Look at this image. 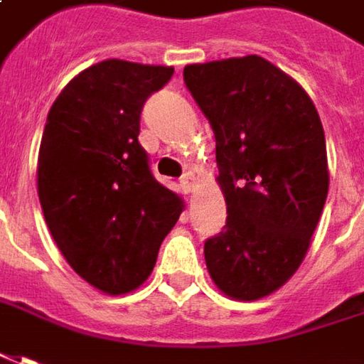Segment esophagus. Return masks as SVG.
<instances>
[{
    "label": "esophagus",
    "mask_w": 364,
    "mask_h": 364,
    "mask_svg": "<svg viewBox=\"0 0 364 364\" xmlns=\"http://www.w3.org/2000/svg\"><path fill=\"white\" fill-rule=\"evenodd\" d=\"M181 187L189 193L195 191V187H197V177H195V173H185V175H183Z\"/></svg>",
    "instance_id": "1"
}]
</instances>
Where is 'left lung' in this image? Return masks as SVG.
<instances>
[{
  "mask_svg": "<svg viewBox=\"0 0 364 364\" xmlns=\"http://www.w3.org/2000/svg\"><path fill=\"white\" fill-rule=\"evenodd\" d=\"M183 77L215 131L229 213L205 243L209 275L229 299H263L301 267L327 201L323 123L305 89L259 55L191 63Z\"/></svg>",
  "mask_w": 364,
  "mask_h": 364,
  "instance_id": "1",
  "label": "left lung"
}]
</instances>
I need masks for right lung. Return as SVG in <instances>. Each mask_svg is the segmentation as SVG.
<instances>
[{"mask_svg":"<svg viewBox=\"0 0 364 364\" xmlns=\"http://www.w3.org/2000/svg\"><path fill=\"white\" fill-rule=\"evenodd\" d=\"M173 68L105 59L53 101L37 157V195L69 267L105 295L151 275L163 239L185 209L149 169L139 143L145 99Z\"/></svg>","mask_w":364,"mask_h":364,"instance_id":"right-lung-1","label":"right lung"}]
</instances>
